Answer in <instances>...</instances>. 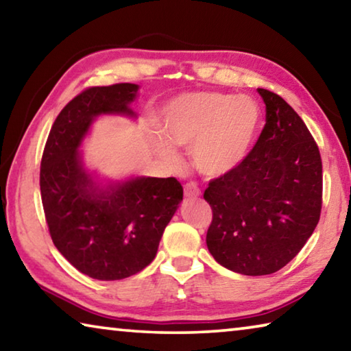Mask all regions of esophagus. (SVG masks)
I'll list each match as a JSON object with an SVG mask.
<instances>
[{
	"instance_id": "34e87169",
	"label": "esophagus",
	"mask_w": 351,
	"mask_h": 351,
	"mask_svg": "<svg viewBox=\"0 0 351 351\" xmlns=\"http://www.w3.org/2000/svg\"><path fill=\"white\" fill-rule=\"evenodd\" d=\"M199 195H201L199 189L195 186L193 182L186 184V187H184V197H186V198H198Z\"/></svg>"
}]
</instances>
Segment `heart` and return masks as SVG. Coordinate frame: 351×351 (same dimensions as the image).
Wrapping results in <instances>:
<instances>
[{"mask_svg": "<svg viewBox=\"0 0 351 351\" xmlns=\"http://www.w3.org/2000/svg\"><path fill=\"white\" fill-rule=\"evenodd\" d=\"M261 121L258 104L249 96L197 91L173 97L161 111L162 133L152 142L164 161L178 164L176 148H192L195 167L219 176L247 158Z\"/></svg>", "mask_w": 351, "mask_h": 351, "instance_id": "heart-1", "label": "heart"}]
</instances>
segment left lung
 Instances as JSON below:
<instances>
[{"label": "left lung", "instance_id": "1", "mask_svg": "<svg viewBox=\"0 0 351 351\" xmlns=\"http://www.w3.org/2000/svg\"><path fill=\"white\" fill-rule=\"evenodd\" d=\"M266 125L235 170L209 182L213 218L207 249L243 276H268L293 260L316 229L322 209V161L300 116L263 88Z\"/></svg>", "mask_w": 351, "mask_h": 351}]
</instances>
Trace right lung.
<instances>
[{
  "instance_id": "1",
  "label": "right lung",
  "mask_w": 351,
  "mask_h": 351,
  "mask_svg": "<svg viewBox=\"0 0 351 351\" xmlns=\"http://www.w3.org/2000/svg\"><path fill=\"white\" fill-rule=\"evenodd\" d=\"M138 91L134 83H117L79 94L57 116L41 158V201L52 241L75 269L97 280H121L150 265L182 201L175 178L110 180L83 161L80 147L97 117H138L132 108Z\"/></svg>"
}]
</instances>
